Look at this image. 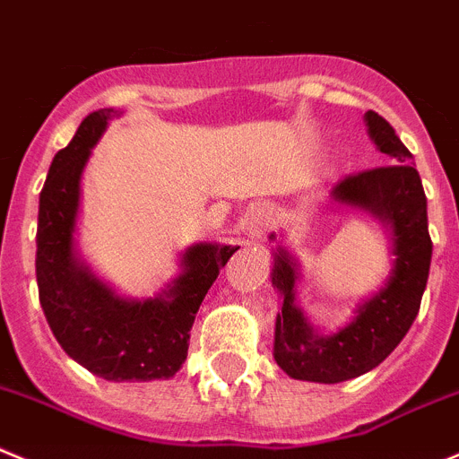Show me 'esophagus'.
Segmentation results:
<instances>
[{"label":"esophagus","mask_w":459,"mask_h":459,"mask_svg":"<svg viewBox=\"0 0 459 459\" xmlns=\"http://www.w3.org/2000/svg\"><path fill=\"white\" fill-rule=\"evenodd\" d=\"M265 227H268V212H265V209H256V212L252 213V221H250L252 238L264 237Z\"/></svg>","instance_id":"obj_1"}]
</instances>
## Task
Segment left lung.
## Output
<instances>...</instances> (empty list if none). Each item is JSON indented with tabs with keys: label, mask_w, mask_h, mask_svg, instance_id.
Wrapping results in <instances>:
<instances>
[{
	"label": "left lung",
	"mask_w": 459,
	"mask_h": 459,
	"mask_svg": "<svg viewBox=\"0 0 459 459\" xmlns=\"http://www.w3.org/2000/svg\"><path fill=\"white\" fill-rule=\"evenodd\" d=\"M365 119L369 137L392 164L342 178L331 198L390 222L394 270L385 288L358 307V316L344 329L322 338L295 307L298 265L283 250L274 252L273 283L283 298L274 326V360L299 381L340 383L381 365L412 326L429 281L433 241L421 178L410 161L412 152L378 112L369 110Z\"/></svg>",
	"instance_id": "1"
}]
</instances>
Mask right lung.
<instances>
[{
  "instance_id": "add662e5",
  "label": "right lung",
  "mask_w": 459,
  "mask_h": 459,
  "mask_svg": "<svg viewBox=\"0 0 459 459\" xmlns=\"http://www.w3.org/2000/svg\"><path fill=\"white\" fill-rule=\"evenodd\" d=\"M112 110L82 119L67 148L56 152L40 191L36 277L40 304L69 356L106 381L171 378L189 351L191 326L204 295L238 246L198 243L182 255L185 273L146 302H128L74 255L81 176Z\"/></svg>"
}]
</instances>
